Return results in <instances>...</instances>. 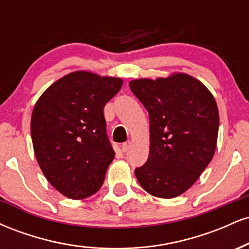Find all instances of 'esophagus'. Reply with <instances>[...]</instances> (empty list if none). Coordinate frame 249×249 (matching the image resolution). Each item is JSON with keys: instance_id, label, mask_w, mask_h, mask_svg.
<instances>
[{"instance_id": "obj_1", "label": "esophagus", "mask_w": 249, "mask_h": 249, "mask_svg": "<svg viewBox=\"0 0 249 249\" xmlns=\"http://www.w3.org/2000/svg\"><path fill=\"white\" fill-rule=\"evenodd\" d=\"M121 147H122V151H123V152H127V151H128V148L131 147V142H124V144H123Z\"/></svg>"}]
</instances>
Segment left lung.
Listing matches in <instances>:
<instances>
[{
    "instance_id": "obj_1",
    "label": "left lung",
    "mask_w": 249,
    "mask_h": 249,
    "mask_svg": "<svg viewBox=\"0 0 249 249\" xmlns=\"http://www.w3.org/2000/svg\"><path fill=\"white\" fill-rule=\"evenodd\" d=\"M128 85L150 117V154L134 170L137 179L154 196H178L196 181L215 152V99L201 82L186 73L136 79Z\"/></svg>"
}]
</instances>
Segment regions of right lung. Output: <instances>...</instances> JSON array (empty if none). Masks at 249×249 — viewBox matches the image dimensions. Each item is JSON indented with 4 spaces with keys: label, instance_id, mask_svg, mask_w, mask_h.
I'll list each match as a JSON object with an SVG mask.
<instances>
[{
    "label": "right lung",
    "instance_id": "1",
    "mask_svg": "<svg viewBox=\"0 0 249 249\" xmlns=\"http://www.w3.org/2000/svg\"><path fill=\"white\" fill-rule=\"evenodd\" d=\"M121 78L76 71L39 97L31 116V139L42 172L63 196L85 199L104 181L115 151L107 134L105 104Z\"/></svg>",
    "mask_w": 249,
    "mask_h": 249
}]
</instances>
